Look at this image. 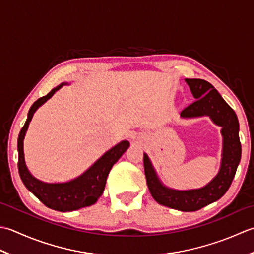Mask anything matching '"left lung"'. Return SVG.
Segmentation results:
<instances>
[{
  "mask_svg": "<svg viewBox=\"0 0 254 254\" xmlns=\"http://www.w3.org/2000/svg\"><path fill=\"white\" fill-rule=\"evenodd\" d=\"M185 82L196 101L185 107L180 116H209L214 124L221 127L222 158L219 172L204 188L179 190L162 184L146 153H143V167L149 190L157 203L182 211H196L218 200L230 188L241 159V143L236 113L218 91L209 82L201 79H185Z\"/></svg>",
  "mask_w": 254,
  "mask_h": 254,
  "instance_id": "obj_1",
  "label": "left lung"
}]
</instances>
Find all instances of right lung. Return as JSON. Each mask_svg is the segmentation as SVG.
I'll return each mask as SVG.
<instances>
[{"mask_svg": "<svg viewBox=\"0 0 254 254\" xmlns=\"http://www.w3.org/2000/svg\"><path fill=\"white\" fill-rule=\"evenodd\" d=\"M68 83H61L51 90L47 95L38 98L29 108L27 120L20 129L17 139L18 173L24 185L41 203L58 211H72L95 204L105 189L106 179L112 167L129 147L128 140H123L108 150L83 174L64 183H45L33 177L25 163L23 141L28 125L38 107L47 102L55 93Z\"/></svg>", "mask_w": 254, "mask_h": 254, "instance_id": "right-lung-1", "label": "right lung"}]
</instances>
